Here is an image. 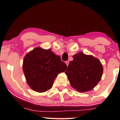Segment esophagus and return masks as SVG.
<instances>
[{
    "instance_id": "obj_1",
    "label": "esophagus",
    "mask_w": 120,
    "mask_h": 120,
    "mask_svg": "<svg viewBox=\"0 0 120 120\" xmlns=\"http://www.w3.org/2000/svg\"><path fill=\"white\" fill-rule=\"evenodd\" d=\"M65 63H66V64H67V65L68 66L69 63V60H68V61H65Z\"/></svg>"
}]
</instances>
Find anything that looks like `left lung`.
Masks as SVG:
<instances>
[{"instance_id":"1","label":"left lung","mask_w":120,"mask_h":120,"mask_svg":"<svg viewBox=\"0 0 120 120\" xmlns=\"http://www.w3.org/2000/svg\"><path fill=\"white\" fill-rule=\"evenodd\" d=\"M65 71L71 86L78 91L86 92L95 87L101 79L103 66L93 56L79 52L73 56Z\"/></svg>"}]
</instances>
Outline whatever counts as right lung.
<instances>
[{
	"mask_svg": "<svg viewBox=\"0 0 120 120\" xmlns=\"http://www.w3.org/2000/svg\"><path fill=\"white\" fill-rule=\"evenodd\" d=\"M67 65L51 49L37 47L29 52L23 61V71L27 83L35 91L43 93L52 87L57 74Z\"/></svg>",
	"mask_w": 120,
	"mask_h": 120,
	"instance_id": "right-lung-1",
	"label": "right lung"
}]
</instances>
